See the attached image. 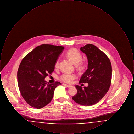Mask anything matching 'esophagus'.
Instances as JSON below:
<instances>
[{
	"mask_svg": "<svg viewBox=\"0 0 134 134\" xmlns=\"http://www.w3.org/2000/svg\"><path fill=\"white\" fill-rule=\"evenodd\" d=\"M63 85L64 86H65V87H68V88H69V87H71L72 86L71 85H67V84H63Z\"/></svg>",
	"mask_w": 134,
	"mask_h": 134,
	"instance_id": "1",
	"label": "esophagus"
}]
</instances>
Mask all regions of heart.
Returning a JSON list of instances; mask_svg holds the SVG:
<instances>
[{"mask_svg":"<svg viewBox=\"0 0 134 134\" xmlns=\"http://www.w3.org/2000/svg\"><path fill=\"white\" fill-rule=\"evenodd\" d=\"M65 56L71 62L75 64V67L77 69L82 70L84 68V62L81 60L82 55L78 50L74 48L71 49L66 53ZM59 67V60H57L55 64V68L58 69ZM75 78L76 75L74 74L64 73L60 77V79L65 83H71Z\"/></svg>","mask_w":134,"mask_h":134,"instance_id":"obj_1","label":"heart"}]
</instances>
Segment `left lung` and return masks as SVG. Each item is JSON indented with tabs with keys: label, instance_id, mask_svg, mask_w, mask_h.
<instances>
[{
	"label": "left lung",
	"instance_id": "obj_1",
	"mask_svg": "<svg viewBox=\"0 0 134 134\" xmlns=\"http://www.w3.org/2000/svg\"><path fill=\"white\" fill-rule=\"evenodd\" d=\"M80 50L87 56L88 69L79 83H87L88 85L84 88L76 85L77 93L72 99L80 105L90 106L99 102L108 92L111 81V64L105 53L94 45H86Z\"/></svg>",
	"mask_w": 134,
	"mask_h": 134
}]
</instances>
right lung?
Segmentation results:
<instances>
[{"label":"right lung","instance_id":"obj_1","mask_svg":"<svg viewBox=\"0 0 134 134\" xmlns=\"http://www.w3.org/2000/svg\"><path fill=\"white\" fill-rule=\"evenodd\" d=\"M64 47L52 45L38 46L24 58L18 71V82L20 92L32 107L41 108L49 103L55 89L61 84L47 83L46 77L51 74L55 64Z\"/></svg>","mask_w":134,"mask_h":134}]
</instances>
